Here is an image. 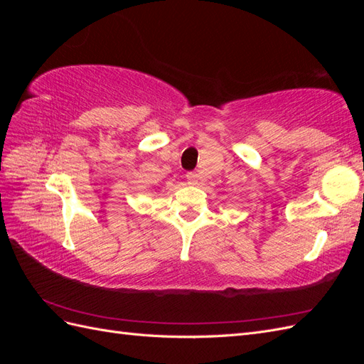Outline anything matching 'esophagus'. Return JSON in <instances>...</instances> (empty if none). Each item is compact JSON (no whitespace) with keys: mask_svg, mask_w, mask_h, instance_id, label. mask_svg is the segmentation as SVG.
Returning <instances> with one entry per match:
<instances>
[{"mask_svg":"<svg viewBox=\"0 0 364 364\" xmlns=\"http://www.w3.org/2000/svg\"><path fill=\"white\" fill-rule=\"evenodd\" d=\"M199 181H200V176L197 173H186V182H188V185H199Z\"/></svg>","mask_w":364,"mask_h":364,"instance_id":"1","label":"esophagus"}]
</instances>
